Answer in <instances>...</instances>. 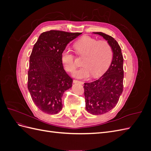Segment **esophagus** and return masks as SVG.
<instances>
[{
  "label": "esophagus",
  "instance_id": "obj_1",
  "mask_svg": "<svg viewBox=\"0 0 151 151\" xmlns=\"http://www.w3.org/2000/svg\"><path fill=\"white\" fill-rule=\"evenodd\" d=\"M73 83H78V84H84L83 82L80 81H77V80H74V81H73Z\"/></svg>",
  "mask_w": 151,
  "mask_h": 151
}]
</instances>
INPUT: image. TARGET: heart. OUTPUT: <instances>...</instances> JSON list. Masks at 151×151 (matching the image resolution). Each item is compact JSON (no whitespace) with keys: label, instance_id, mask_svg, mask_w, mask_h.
<instances>
[{"label":"heart","instance_id":"heart-1","mask_svg":"<svg viewBox=\"0 0 151 151\" xmlns=\"http://www.w3.org/2000/svg\"><path fill=\"white\" fill-rule=\"evenodd\" d=\"M74 48L77 55L84 57L82 62L83 67L73 74L77 78L86 79L91 75L93 77L101 76L111 62L113 50L106 41H99L89 36H84L75 43ZM61 61L67 72H72L75 70V57L70 50L66 48L63 50Z\"/></svg>","mask_w":151,"mask_h":151}]
</instances>
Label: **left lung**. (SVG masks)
Instances as JSON below:
<instances>
[{
	"label": "left lung",
	"instance_id": "obj_1",
	"mask_svg": "<svg viewBox=\"0 0 151 151\" xmlns=\"http://www.w3.org/2000/svg\"><path fill=\"white\" fill-rule=\"evenodd\" d=\"M108 41L113 50V59L106 72L91 83H84L86 109L93 115H102L115 107L123 88V58L118 42L102 32H94Z\"/></svg>",
	"mask_w": 151,
	"mask_h": 151
}]
</instances>
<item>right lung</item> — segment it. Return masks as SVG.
I'll return each mask as SVG.
<instances>
[{
    "instance_id": "add662e5",
    "label": "right lung",
    "mask_w": 151,
    "mask_h": 151,
    "mask_svg": "<svg viewBox=\"0 0 151 151\" xmlns=\"http://www.w3.org/2000/svg\"><path fill=\"white\" fill-rule=\"evenodd\" d=\"M81 34L50 30L41 34L34 45L29 57L28 88L34 103L44 113L53 115L61 111L62 96L73 81L63 68L61 54Z\"/></svg>"
}]
</instances>
